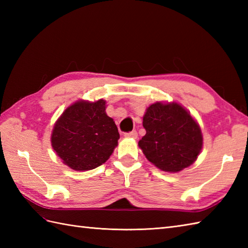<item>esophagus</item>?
<instances>
[{"label":"esophagus","mask_w":248,"mask_h":248,"mask_svg":"<svg viewBox=\"0 0 248 248\" xmlns=\"http://www.w3.org/2000/svg\"><path fill=\"white\" fill-rule=\"evenodd\" d=\"M124 136H125V138H133V139H136V138H138V132H136V131H131V132L124 133Z\"/></svg>","instance_id":"34e87169"}]
</instances>
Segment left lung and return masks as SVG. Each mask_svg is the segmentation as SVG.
Instances as JSON below:
<instances>
[{"label": "left lung", "mask_w": 248, "mask_h": 248, "mask_svg": "<svg viewBox=\"0 0 248 248\" xmlns=\"http://www.w3.org/2000/svg\"><path fill=\"white\" fill-rule=\"evenodd\" d=\"M143 125L146 134L139 146L148 161L164 171L177 172L193 164L202 148L199 125L177 103L151 104Z\"/></svg>", "instance_id": "8db88e82"}]
</instances>
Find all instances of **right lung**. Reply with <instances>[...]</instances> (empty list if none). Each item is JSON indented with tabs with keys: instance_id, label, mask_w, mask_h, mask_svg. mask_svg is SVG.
Masks as SVG:
<instances>
[{
	"instance_id": "obj_1",
	"label": "right lung",
	"mask_w": 248,
	"mask_h": 248,
	"mask_svg": "<svg viewBox=\"0 0 248 248\" xmlns=\"http://www.w3.org/2000/svg\"><path fill=\"white\" fill-rule=\"evenodd\" d=\"M118 129L105 113V101H78L56 121L51 141L62 162L75 170H93L117 146Z\"/></svg>"
}]
</instances>
